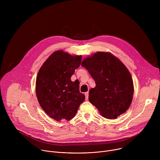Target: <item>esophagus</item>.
<instances>
[{
  "instance_id": "34e87169",
  "label": "esophagus",
  "mask_w": 160,
  "mask_h": 160,
  "mask_svg": "<svg viewBox=\"0 0 160 160\" xmlns=\"http://www.w3.org/2000/svg\"><path fill=\"white\" fill-rule=\"evenodd\" d=\"M85 99L88 100V92H85Z\"/></svg>"
}]
</instances>
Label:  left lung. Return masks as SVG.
Masks as SVG:
<instances>
[{
  "mask_svg": "<svg viewBox=\"0 0 160 160\" xmlns=\"http://www.w3.org/2000/svg\"><path fill=\"white\" fill-rule=\"evenodd\" d=\"M81 65L96 82V87L89 90L88 99L101 115L112 120L125 112L132 103L134 89L125 64L110 52H97L85 58Z\"/></svg>",
  "mask_w": 160,
  "mask_h": 160,
  "instance_id": "left-lung-1",
  "label": "left lung"
}]
</instances>
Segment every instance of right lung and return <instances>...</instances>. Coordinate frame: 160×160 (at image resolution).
I'll return each instance as SVG.
<instances>
[{
    "label": "right lung",
    "instance_id": "1",
    "mask_svg": "<svg viewBox=\"0 0 160 160\" xmlns=\"http://www.w3.org/2000/svg\"><path fill=\"white\" fill-rule=\"evenodd\" d=\"M81 61L82 56L58 50L45 60L37 74L35 91L38 103L57 122L72 120L85 100L79 84L71 80Z\"/></svg>",
    "mask_w": 160,
    "mask_h": 160
}]
</instances>
